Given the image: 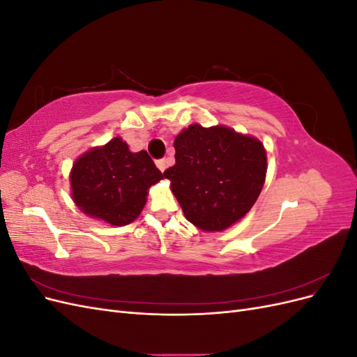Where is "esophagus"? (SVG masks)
I'll use <instances>...</instances> for the list:
<instances>
[{
	"mask_svg": "<svg viewBox=\"0 0 357 357\" xmlns=\"http://www.w3.org/2000/svg\"><path fill=\"white\" fill-rule=\"evenodd\" d=\"M156 167L164 172L165 171V168H167V160L165 159H159V160H156Z\"/></svg>",
	"mask_w": 357,
	"mask_h": 357,
	"instance_id": "obj_1",
	"label": "esophagus"
}]
</instances>
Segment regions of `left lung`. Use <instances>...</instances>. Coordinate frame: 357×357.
Returning <instances> with one entry per match:
<instances>
[{
    "label": "left lung",
    "mask_w": 357,
    "mask_h": 357,
    "mask_svg": "<svg viewBox=\"0 0 357 357\" xmlns=\"http://www.w3.org/2000/svg\"><path fill=\"white\" fill-rule=\"evenodd\" d=\"M176 164L165 169L186 219L223 231L248 213L264 188L262 143L226 126L190 125L174 139Z\"/></svg>",
    "instance_id": "left-lung-1"
}]
</instances>
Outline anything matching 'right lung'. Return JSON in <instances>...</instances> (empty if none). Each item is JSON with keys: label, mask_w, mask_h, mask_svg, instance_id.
<instances>
[{"label": "right lung", "mask_w": 357, "mask_h": 357, "mask_svg": "<svg viewBox=\"0 0 357 357\" xmlns=\"http://www.w3.org/2000/svg\"><path fill=\"white\" fill-rule=\"evenodd\" d=\"M160 178L164 174L146 150L129 152L119 137L80 156L70 177L75 205L91 218L114 226L138 218L149 188Z\"/></svg>", "instance_id": "add662e5"}]
</instances>
